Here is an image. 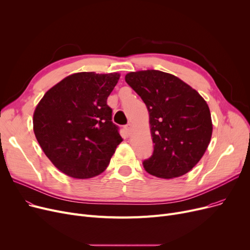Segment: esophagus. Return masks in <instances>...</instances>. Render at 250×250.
I'll use <instances>...</instances> for the list:
<instances>
[{
    "instance_id": "esophagus-1",
    "label": "esophagus",
    "mask_w": 250,
    "mask_h": 250,
    "mask_svg": "<svg viewBox=\"0 0 250 250\" xmlns=\"http://www.w3.org/2000/svg\"><path fill=\"white\" fill-rule=\"evenodd\" d=\"M125 129L126 134H127V135H129V134H130V132H132V125H130V124H127V125L125 126Z\"/></svg>"
}]
</instances>
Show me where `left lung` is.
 Returning a JSON list of instances; mask_svg holds the SVG:
<instances>
[{"label": "left lung", "mask_w": 250, "mask_h": 250, "mask_svg": "<svg viewBox=\"0 0 250 250\" xmlns=\"http://www.w3.org/2000/svg\"><path fill=\"white\" fill-rule=\"evenodd\" d=\"M125 82L149 111L154 150L143 162L146 171L165 179L190 171L205 154L213 132L205 99L179 78L157 70L128 73Z\"/></svg>", "instance_id": "1"}]
</instances>
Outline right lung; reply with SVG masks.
<instances>
[{
    "label": "right lung",
    "instance_id": "1",
    "mask_svg": "<svg viewBox=\"0 0 250 250\" xmlns=\"http://www.w3.org/2000/svg\"><path fill=\"white\" fill-rule=\"evenodd\" d=\"M120 74L82 72L50 88L33 114V130L47 158L74 178H91L108 166L123 141L107 97Z\"/></svg>",
    "mask_w": 250,
    "mask_h": 250
}]
</instances>
